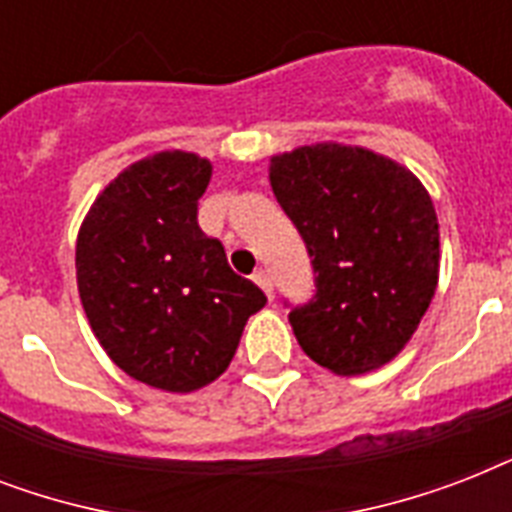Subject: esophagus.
Returning a JSON list of instances; mask_svg holds the SVG:
<instances>
[{"label": "esophagus", "instance_id": "obj_1", "mask_svg": "<svg viewBox=\"0 0 512 512\" xmlns=\"http://www.w3.org/2000/svg\"><path fill=\"white\" fill-rule=\"evenodd\" d=\"M252 279H255V284H257V287H260V289H263L265 295L273 297V279H271V273H268V271H265V268H263V271H257L255 276H252Z\"/></svg>", "mask_w": 512, "mask_h": 512}]
</instances>
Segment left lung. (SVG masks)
<instances>
[{"mask_svg":"<svg viewBox=\"0 0 512 512\" xmlns=\"http://www.w3.org/2000/svg\"><path fill=\"white\" fill-rule=\"evenodd\" d=\"M268 180L316 273L311 303L289 313L305 356L345 377L393 361L438 287V217L420 177L327 140L271 156Z\"/></svg>","mask_w":512,"mask_h":512,"instance_id":"left-lung-1","label":"left lung"}]
</instances>
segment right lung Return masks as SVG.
<instances>
[{
	"mask_svg": "<svg viewBox=\"0 0 512 512\" xmlns=\"http://www.w3.org/2000/svg\"><path fill=\"white\" fill-rule=\"evenodd\" d=\"M212 162L159 151L92 201L76 236V287L92 332L122 372L167 393L215 382L265 295L196 223Z\"/></svg>",
	"mask_w": 512,
	"mask_h": 512,
	"instance_id": "1",
	"label": "right lung"
}]
</instances>
